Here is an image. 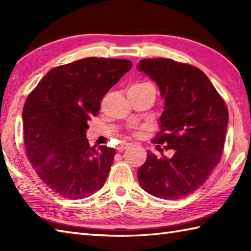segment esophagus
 Listing matches in <instances>:
<instances>
[{
	"label": "esophagus",
	"mask_w": 251,
	"mask_h": 251,
	"mask_svg": "<svg viewBox=\"0 0 251 251\" xmlns=\"http://www.w3.org/2000/svg\"><path fill=\"white\" fill-rule=\"evenodd\" d=\"M128 147H130V143H128V142H122L121 145L117 147V150H119L120 152H122V151H124L125 149H127Z\"/></svg>",
	"instance_id": "obj_1"
}]
</instances>
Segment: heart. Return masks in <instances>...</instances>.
Segmentation results:
<instances>
[{"label":"heart","instance_id":"obj_1","mask_svg":"<svg viewBox=\"0 0 251 251\" xmlns=\"http://www.w3.org/2000/svg\"><path fill=\"white\" fill-rule=\"evenodd\" d=\"M148 83H141V84H136L134 85V86H141V85H147Z\"/></svg>","mask_w":251,"mask_h":251}]
</instances>
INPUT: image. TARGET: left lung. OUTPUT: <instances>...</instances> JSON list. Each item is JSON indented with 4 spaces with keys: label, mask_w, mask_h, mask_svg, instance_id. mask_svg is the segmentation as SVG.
<instances>
[{
    "label": "left lung",
    "mask_w": 251,
    "mask_h": 251,
    "mask_svg": "<svg viewBox=\"0 0 251 251\" xmlns=\"http://www.w3.org/2000/svg\"><path fill=\"white\" fill-rule=\"evenodd\" d=\"M137 69L156 83L165 100L159 130L152 140L173 156L148 152L138 169L140 186L158 199L179 200L204 184L219 163L228 112L206 74L167 58L142 59Z\"/></svg>",
    "instance_id": "1"
}]
</instances>
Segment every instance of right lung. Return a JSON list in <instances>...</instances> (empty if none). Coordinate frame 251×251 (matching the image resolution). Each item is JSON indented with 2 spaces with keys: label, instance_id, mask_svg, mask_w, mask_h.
Instances as JSON below:
<instances>
[{
  "label": "right lung",
  "instance_id": "1",
  "mask_svg": "<svg viewBox=\"0 0 251 251\" xmlns=\"http://www.w3.org/2000/svg\"><path fill=\"white\" fill-rule=\"evenodd\" d=\"M132 67L130 60L89 57L56 67L32 90L23 111L25 152L58 196L82 200L102 188L115 150L90 147L88 121Z\"/></svg>",
  "mask_w": 251,
  "mask_h": 251
}]
</instances>
